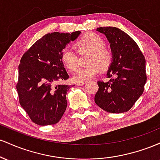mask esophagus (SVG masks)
<instances>
[{
    "instance_id": "1",
    "label": "esophagus",
    "mask_w": 160,
    "mask_h": 160,
    "mask_svg": "<svg viewBox=\"0 0 160 160\" xmlns=\"http://www.w3.org/2000/svg\"><path fill=\"white\" fill-rule=\"evenodd\" d=\"M86 83V82H77V86H83L84 84Z\"/></svg>"
}]
</instances>
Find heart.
<instances>
[{
    "label": "heart",
    "instance_id": "b5f03b06",
    "mask_svg": "<svg viewBox=\"0 0 160 160\" xmlns=\"http://www.w3.org/2000/svg\"><path fill=\"white\" fill-rule=\"evenodd\" d=\"M78 46L80 49L90 51L88 58L89 65L79 68L73 75L75 82H86L100 72L101 68L108 67L112 59V53L104 46L103 38L95 33H87L78 40ZM62 61L70 71H74L78 64V58L76 52L71 46H66L62 49Z\"/></svg>",
    "mask_w": 160,
    "mask_h": 160
}]
</instances>
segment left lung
Here are the masks:
<instances>
[{"label":"left lung","mask_w":160,"mask_h":160,"mask_svg":"<svg viewBox=\"0 0 160 160\" xmlns=\"http://www.w3.org/2000/svg\"><path fill=\"white\" fill-rule=\"evenodd\" d=\"M97 32L105 35L111 47L112 59L107 77L109 82H98L95 102L104 111L121 113L131 109L144 92L147 81L145 58L135 41L115 27H102Z\"/></svg>","instance_id":"obj_1"}]
</instances>
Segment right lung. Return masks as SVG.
I'll return each mask as SVG.
<instances>
[{"instance_id": "1", "label": "right lung", "mask_w": 160, "mask_h": 160, "mask_svg": "<svg viewBox=\"0 0 160 160\" xmlns=\"http://www.w3.org/2000/svg\"><path fill=\"white\" fill-rule=\"evenodd\" d=\"M80 33L46 34L22 57L16 89L20 104L34 123L56 124L65 113L66 94L71 86L56 84L69 78L62 61V51Z\"/></svg>"}]
</instances>
